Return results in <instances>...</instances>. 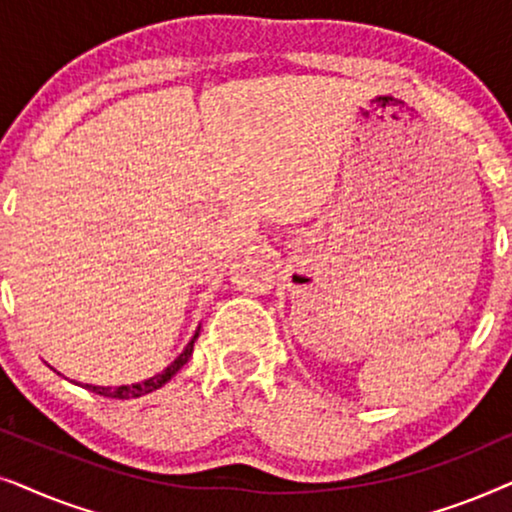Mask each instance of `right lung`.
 I'll return each mask as SVG.
<instances>
[{"label":"right lung","instance_id":"obj_1","mask_svg":"<svg viewBox=\"0 0 512 512\" xmlns=\"http://www.w3.org/2000/svg\"><path fill=\"white\" fill-rule=\"evenodd\" d=\"M195 340H198V331H195L191 342H188V345L184 347V352H181L177 359H174L170 366L163 370V373L153 375V377H149V380L137 382V384H121V387H95V384H81V387H86L88 391H93V394H100L104 398H118V401H128V398H139V396H144V394H151V391H156V389L163 387L165 382H170L172 377L179 373L181 366H184V363L191 359Z\"/></svg>","mask_w":512,"mask_h":512}]
</instances>
